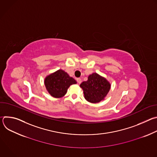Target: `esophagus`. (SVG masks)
I'll list each match as a JSON object with an SVG mask.
<instances>
[{
	"mask_svg": "<svg viewBox=\"0 0 157 157\" xmlns=\"http://www.w3.org/2000/svg\"><path fill=\"white\" fill-rule=\"evenodd\" d=\"M77 82H78V84H81V82H82L81 79V78H78V79H77Z\"/></svg>",
	"mask_w": 157,
	"mask_h": 157,
	"instance_id": "obj_1",
	"label": "esophagus"
}]
</instances>
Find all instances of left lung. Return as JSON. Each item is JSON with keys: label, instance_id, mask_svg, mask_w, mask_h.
Instances as JSON below:
<instances>
[{"label": "left lung", "instance_id": "1", "mask_svg": "<svg viewBox=\"0 0 157 157\" xmlns=\"http://www.w3.org/2000/svg\"><path fill=\"white\" fill-rule=\"evenodd\" d=\"M83 90L84 98L91 103L104 101L110 91L111 84L104 77L96 73L89 75L87 80L79 86Z\"/></svg>", "mask_w": 157, "mask_h": 157}]
</instances>
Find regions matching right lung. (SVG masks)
Returning <instances> with one entry per match:
<instances>
[{"label":"right lung","mask_w":157,"mask_h":157,"mask_svg":"<svg viewBox=\"0 0 157 157\" xmlns=\"http://www.w3.org/2000/svg\"><path fill=\"white\" fill-rule=\"evenodd\" d=\"M76 83V81L73 77L61 69L47 75L44 80L47 91L55 98L63 97L68 91L69 87Z\"/></svg>","instance_id":"obj_1"}]
</instances>
